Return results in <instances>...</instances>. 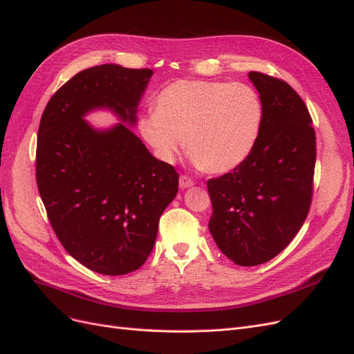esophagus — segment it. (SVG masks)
I'll return each instance as SVG.
<instances>
[{
  "instance_id": "1",
  "label": "esophagus",
  "mask_w": 354,
  "mask_h": 354,
  "mask_svg": "<svg viewBox=\"0 0 354 354\" xmlns=\"http://www.w3.org/2000/svg\"><path fill=\"white\" fill-rule=\"evenodd\" d=\"M194 185H195V181L192 180L190 177H187L185 174L180 176V187L181 189H186V187H190V186H194Z\"/></svg>"
}]
</instances>
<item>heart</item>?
<instances>
[{
	"label": "heart",
	"instance_id": "heart-1",
	"mask_svg": "<svg viewBox=\"0 0 354 354\" xmlns=\"http://www.w3.org/2000/svg\"><path fill=\"white\" fill-rule=\"evenodd\" d=\"M263 120V100L248 84L178 80L158 93L138 131L165 162H173L185 138L196 167L221 174L250 156Z\"/></svg>",
	"mask_w": 354,
	"mask_h": 354
}]
</instances>
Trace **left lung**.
Here are the masks:
<instances>
[{
  "label": "left lung",
  "instance_id": "left-lung-1",
  "mask_svg": "<svg viewBox=\"0 0 354 354\" xmlns=\"http://www.w3.org/2000/svg\"><path fill=\"white\" fill-rule=\"evenodd\" d=\"M248 75L264 106L260 137L239 167L207 181L209 232L238 266L269 261L295 238L312 205L316 164V133L303 99L283 80Z\"/></svg>",
  "mask_w": 354,
  "mask_h": 354
}]
</instances>
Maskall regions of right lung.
I'll list each match as a JSON object with an SVG mask.
<instances>
[{"mask_svg":"<svg viewBox=\"0 0 354 354\" xmlns=\"http://www.w3.org/2000/svg\"><path fill=\"white\" fill-rule=\"evenodd\" d=\"M152 73L118 65L84 69L53 94L41 116L35 176L47 217L69 255L102 274L143 266L160 214L177 195L178 174L131 128L95 131L82 116L109 108L134 124Z\"/></svg>","mask_w":354,"mask_h":354,"instance_id":"add662e5","label":"right lung"}]
</instances>
